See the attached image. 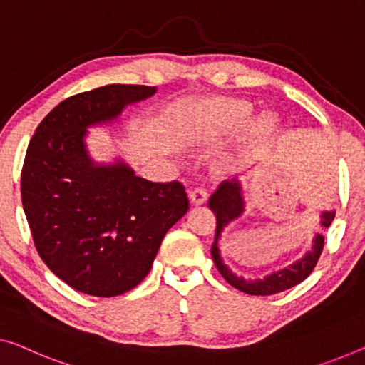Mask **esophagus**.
Segmentation results:
<instances>
[{
    "label": "esophagus",
    "mask_w": 365,
    "mask_h": 365,
    "mask_svg": "<svg viewBox=\"0 0 365 365\" xmlns=\"http://www.w3.org/2000/svg\"><path fill=\"white\" fill-rule=\"evenodd\" d=\"M206 200H208V193L205 190H195V192H190V201H192L193 206L205 205Z\"/></svg>",
    "instance_id": "esophagus-1"
}]
</instances>
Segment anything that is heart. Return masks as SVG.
I'll return each instance as SVG.
<instances>
[{
    "mask_svg": "<svg viewBox=\"0 0 365 365\" xmlns=\"http://www.w3.org/2000/svg\"><path fill=\"white\" fill-rule=\"evenodd\" d=\"M254 108L246 100H231V98H211L197 103L193 116L185 124L183 135L192 143L215 139L217 135L235 133L251 121ZM279 130V118L274 113L265 111L251 121L247 130L246 148L237 157V165H244L251 160L255 150L262 148L275 138Z\"/></svg>",
    "mask_w": 365,
    "mask_h": 365,
    "instance_id": "heart-1",
    "label": "heart"
}]
</instances>
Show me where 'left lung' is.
I'll return each instance as SVG.
<instances>
[{
    "instance_id": "1",
    "label": "left lung",
    "mask_w": 365,
    "mask_h": 365,
    "mask_svg": "<svg viewBox=\"0 0 365 365\" xmlns=\"http://www.w3.org/2000/svg\"><path fill=\"white\" fill-rule=\"evenodd\" d=\"M244 185L241 182L225 183L222 182L217 188V192L210 198L208 206L216 216V232L215 242L211 246V257L220 274L222 275L227 284L232 285L237 290H241L247 295H275V293L285 292L288 288L295 287L307 279L312 274L314 265H317L319 255H322L324 246V236L322 232H314L312 246L303 252L302 257L293 260L292 264L284 265V267L269 272L264 277H255V279H247L244 275H237L236 272L230 269V265L225 262L221 255L220 241L225 230L232 222L241 220L246 213V198H244ZM336 210H323L319 213V227L328 230L331 222L334 220Z\"/></svg>"
}]
</instances>
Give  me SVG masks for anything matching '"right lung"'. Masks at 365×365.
Instances as JSON below:
<instances>
[{
	"mask_svg": "<svg viewBox=\"0 0 365 365\" xmlns=\"http://www.w3.org/2000/svg\"><path fill=\"white\" fill-rule=\"evenodd\" d=\"M155 86L106 85L70 96L42 119L26 152L21 198L36 249L65 284L118 297L150 272L162 239L188 211L178 182L139 177L121 155L98 162L86 138L113 126Z\"/></svg>",
	"mask_w": 365,
	"mask_h": 365,
	"instance_id": "obj_1",
	"label": "right lung"
}]
</instances>
